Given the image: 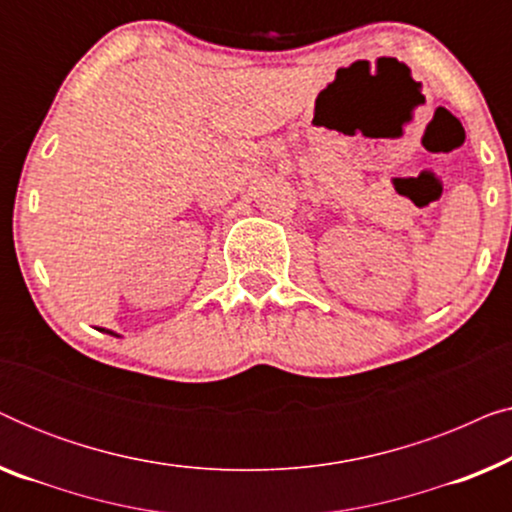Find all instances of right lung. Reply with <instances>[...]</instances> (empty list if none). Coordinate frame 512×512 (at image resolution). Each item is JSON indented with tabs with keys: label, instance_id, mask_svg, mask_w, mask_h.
Returning <instances> with one entry per match:
<instances>
[{
	"label": "right lung",
	"instance_id": "1",
	"mask_svg": "<svg viewBox=\"0 0 512 512\" xmlns=\"http://www.w3.org/2000/svg\"><path fill=\"white\" fill-rule=\"evenodd\" d=\"M102 331H104V328H102ZM104 333H109V335H116V338H121V335L114 333V331H104Z\"/></svg>",
	"mask_w": 512,
	"mask_h": 512
}]
</instances>
